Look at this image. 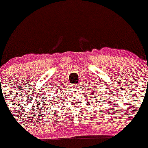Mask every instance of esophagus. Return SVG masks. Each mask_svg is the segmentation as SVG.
<instances>
[{
    "mask_svg": "<svg viewBox=\"0 0 148 148\" xmlns=\"http://www.w3.org/2000/svg\"><path fill=\"white\" fill-rule=\"evenodd\" d=\"M77 85H78L77 84H75V85H73V86H74V87H75V88H77Z\"/></svg>",
    "mask_w": 148,
    "mask_h": 148,
    "instance_id": "obj_1",
    "label": "esophagus"
}]
</instances>
